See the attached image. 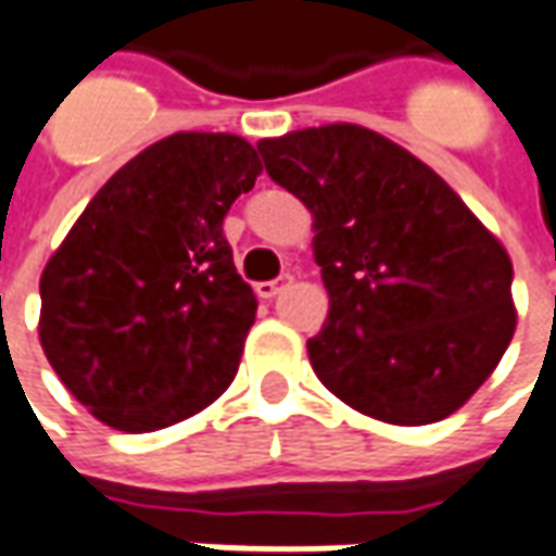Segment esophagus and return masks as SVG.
<instances>
[{"instance_id": "34e87169", "label": "esophagus", "mask_w": 556, "mask_h": 556, "mask_svg": "<svg viewBox=\"0 0 556 556\" xmlns=\"http://www.w3.org/2000/svg\"><path fill=\"white\" fill-rule=\"evenodd\" d=\"M289 286H292V274H282V277L277 279L258 282V286H255V292H258V298H277V294L286 292Z\"/></svg>"}]
</instances>
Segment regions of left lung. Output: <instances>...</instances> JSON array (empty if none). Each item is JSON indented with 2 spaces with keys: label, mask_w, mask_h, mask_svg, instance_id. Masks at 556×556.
Segmentation results:
<instances>
[{
  "label": "left lung",
  "mask_w": 556,
  "mask_h": 556,
  "mask_svg": "<svg viewBox=\"0 0 556 556\" xmlns=\"http://www.w3.org/2000/svg\"><path fill=\"white\" fill-rule=\"evenodd\" d=\"M264 169L313 215L328 319L307 341L316 377L392 426L451 417L517 326L511 258L420 157L358 124L262 139Z\"/></svg>",
  "instance_id": "8db88e82"
}]
</instances>
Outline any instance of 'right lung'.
Returning <instances> with one entry per match:
<instances>
[{
    "label": "right lung",
    "instance_id": "obj_1",
    "mask_svg": "<svg viewBox=\"0 0 556 556\" xmlns=\"http://www.w3.org/2000/svg\"><path fill=\"white\" fill-rule=\"evenodd\" d=\"M258 173L243 136H167L93 194L45 264L41 350L100 422L154 432L230 387L258 301L222 222Z\"/></svg>",
    "mask_w": 556,
    "mask_h": 556
}]
</instances>
